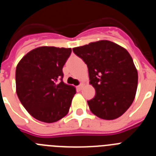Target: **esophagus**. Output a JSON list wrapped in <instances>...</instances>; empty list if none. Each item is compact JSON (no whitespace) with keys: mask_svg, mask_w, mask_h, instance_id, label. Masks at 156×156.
<instances>
[{"mask_svg":"<svg viewBox=\"0 0 156 156\" xmlns=\"http://www.w3.org/2000/svg\"><path fill=\"white\" fill-rule=\"evenodd\" d=\"M83 83H80V84L79 86H77V88H78L79 90H81V89H82V88H83Z\"/></svg>","mask_w":156,"mask_h":156,"instance_id":"1","label":"esophagus"}]
</instances>
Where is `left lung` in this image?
Masks as SVG:
<instances>
[{
  "label": "left lung",
  "instance_id": "obj_1",
  "mask_svg": "<svg viewBox=\"0 0 156 156\" xmlns=\"http://www.w3.org/2000/svg\"><path fill=\"white\" fill-rule=\"evenodd\" d=\"M87 66L95 96L87 101L93 114L112 120L121 116L134 100L137 69L129 52L109 41H99L73 48Z\"/></svg>",
  "mask_w": 156,
  "mask_h": 156
}]
</instances>
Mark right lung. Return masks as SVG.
I'll list each match as a JSON object with an SVG mask.
<instances>
[{"label": "right lung", "instance_id": "1", "mask_svg": "<svg viewBox=\"0 0 156 156\" xmlns=\"http://www.w3.org/2000/svg\"><path fill=\"white\" fill-rule=\"evenodd\" d=\"M71 52V48L39 47L18 63L16 93L37 120L57 122L69 112L76 88L62 81V68Z\"/></svg>", "mask_w": 156, "mask_h": 156}]
</instances>
